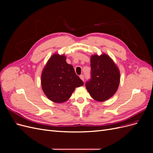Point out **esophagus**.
<instances>
[{
  "label": "esophagus",
  "instance_id": "34e87169",
  "mask_svg": "<svg viewBox=\"0 0 153 153\" xmlns=\"http://www.w3.org/2000/svg\"><path fill=\"white\" fill-rule=\"evenodd\" d=\"M80 78H81V79H82L83 81H84L85 78H84V75H80Z\"/></svg>",
  "mask_w": 153,
  "mask_h": 153
}]
</instances>
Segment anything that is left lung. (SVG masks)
<instances>
[{"label":"left lung","instance_id":"obj_1","mask_svg":"<svg viewBox=\"0 0 153 153\" xmlns=\"http://www.w3.org/2000/svg\"><path fill=\"white\" fill-rule=\"evenodd\" d=\"M91 78L85 83L86 89L95 100H107L118 89L120 82L119 69L106 54L91 56Z\"/></svg>","mask_w":153,"mask_h":153}]
</instances>
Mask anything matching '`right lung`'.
Instances as JSON below:
<instances>
[{"mask_svg": "<svg viewBox=\"0 0 153 153\" xmlns=\"http://www.w3.org/2000/svg\"><path fill=\"white\" fill-rule=\"evenodd\" d=\"M66 59L64 55L54 54L48 60L41 75L43 91L48 99L55 103L67 101L76 87L84 85Z\"/></svg>", "mask_w": 153, "mask_h": 153, "instance_id": "add662e5", "label": "right lung"}]
</instances>
